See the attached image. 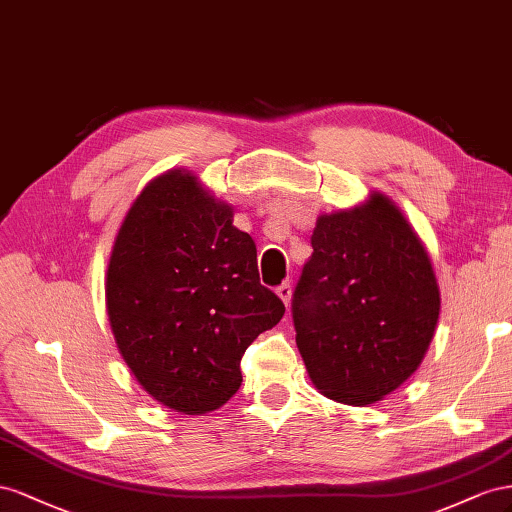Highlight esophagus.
I'll return each instance as SVG.
<instances>
[{"mask_svg": "<svg viewBox=\"0 0 512 512\" xmlns=\"http://www.w3.org/2000/svg\"><path fill=\"white\" fill-rule=\"evenodd\" d=\"M276 296H279L285 304L291 302V285L289 283H281L279 287H276Z\"/></svg>", "mask_w": 512, "mask_h": 512, "instance_id": "obj_1", "label": "esophagus"}]
</instances>
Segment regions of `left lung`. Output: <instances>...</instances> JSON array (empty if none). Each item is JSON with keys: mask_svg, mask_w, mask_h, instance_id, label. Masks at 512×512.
<instances>
[{"mask_svg": "<svg viewBox=\"0 0 512 512\" xmlns=\"http://www.w3.org/2000/svg\"><path fill=\"white\" fill-rule=\"evenodd\" d=\"M311 246L291 300L311 382L339 403L382 401L420 367L440 317L429 253L382 193L319 216Z\"/></svg>", "mask_w": 512, "mask_h": 512, "instance_id": "8db88e82", "label": "left lung"}]
</instances>
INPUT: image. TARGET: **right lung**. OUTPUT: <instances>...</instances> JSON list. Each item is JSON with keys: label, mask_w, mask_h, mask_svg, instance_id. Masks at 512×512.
<instances>
[{"label": "right lung", "mask_w": 512, "mask_h": 512, "mask_svg": "<svg viewBox=\"0 0 512 512\" xmlns=\"http://www.w3.org/2000/svg\"><path fill=\"white\" fill-rule=\"evenodd\" d=\"M107 313L137 382L182 414L242 384L240 360L285 304L259 283L257 248L193 173L158 175L130 206L107 268Z\"/></svg>", "instance_id": "1"}]
</instances>
